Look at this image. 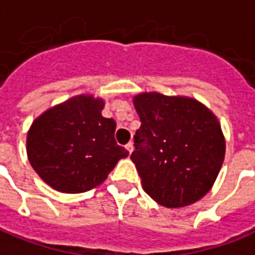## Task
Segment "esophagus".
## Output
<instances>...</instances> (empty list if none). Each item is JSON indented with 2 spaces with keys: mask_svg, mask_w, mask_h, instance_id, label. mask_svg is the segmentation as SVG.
Here are the masks:
<instances>
[{
  "mask_svg": "<svg viewBox=\"0 0 255 255\" xmlns=\"http://www.w3.org/2000/svg\"><path fill=\"white\" fill-rule=\"evenodd\" d=\"M126 148H127L128 152H129V154H131V152L133 151V143H132V142H129V143H128L127 146H126Z\"/></svg>",
  "mask_w": 255,
  "mask_h": 255,
  "instance_id": "34e87169",
  "label": "esophagus"
}]
</instances>
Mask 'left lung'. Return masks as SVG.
<instances>
[{
  "label": "left lung",
  "mask_w": 255,
  "mask_h": 255,
  "mask_svg": "<svg viewBox=\"0 0 255 255\" xmlns=\"http://www.w3.org/2000/svg\"><path fill=\"white\" fill-rule=\"evenodd\" d=\"M132 101L142 126L131 159L144 192L167 208L203 199L214 186L226 154L215 113L186 96L143 92Z\"/></svg>",
  "instance_id": "8db88e82"
}]
</instances>
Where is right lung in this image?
Masks as SVG:
<instances>
[{
	"label": "right lung",
	"mask_w": 255,
	"mask_h": 255,
	"mask_svg": "<svg viewBox=\"0 0 255 255\" xmlns=\"http://www.w3.org/2000/svg\"><path fill=\"white\" fill-rule=\"evenodd\" d=\"M105 100L80 94L39 115L27 133L28 161L41 180L62 193L103 184L128 151L115 140L116 123L104 118Z\"/></svg>",
	"instance_id": "right-lung-1"
}]
</instances>
